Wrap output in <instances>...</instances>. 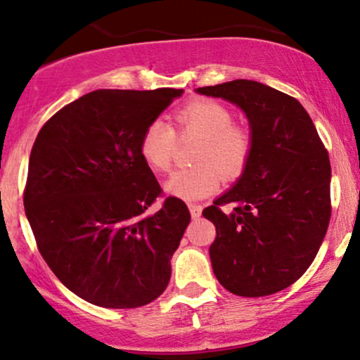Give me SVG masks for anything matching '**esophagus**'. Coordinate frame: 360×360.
Returning <instances> with one entry per match:
<instances>
[{"label":"esophagus","mask_w":360,"mask_h":360,"mask_svg":"<svg viewBox=\"0 0 360 360\" xmlns=\"http://www.w3.org/2000/svg\"><path fill=\"white\" fill-rule=\"evenodd\" d=\"M201 210H203L201 208V205H196V203L189 205V213H191V217L194 218V220L201 217Z\"/></svg>","instance_id":"esophagus-1"}]
</instances>
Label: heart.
Returning <instances> with one entry per match:
<instances>
[{
  "instance_id": "b5f03b06",
  "label": "heart",
  "mask_w": 360,
  "mask_h": 360,
  "mask_svg": "<svg viewBox=\"0 0 360 360\" xmlns=\"http://www.w3.org/2000/svg\"><path fill=\"white\" fill-rule=\"evenodd\" d=\"M179 131L201 135L194 160L200 164L176 171L164 183L167 193L183 200H200L217 191L221 177L235 181L242 176L254 152L250 128L233 123L229 106L214 100H191L176 110ZM176 147V131L164 120H152L140 135L139 152L150 169H171Z\"/></svg>"
}]
</instances>
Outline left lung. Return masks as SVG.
<instances>
[{
    "instance_id": "8db88e82",
    "label": "left lung",
    "mask_w": 360,
    "mask_h": 360,
    "mask_svg": "<svg viewBox=\"0 0 360 360\" xmlns=\"http://www.w3.org/2000/svg\"><path fill=\"white\" fill-rule=\"evenodd\" d=\"M245 111L254 152L230 191L203 210L217 238L213 272L237 296L291 286L311 266L332 214L328 152L296 98L257 81L198 88Z\"/></svg>"
}]
</instances>
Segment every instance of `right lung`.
<instances>
[{"label": "right lung", "mask_w": 360, "mask_h": 360, "mask_svg": "<svg viewBox=\"0 0 360 360\" xmlns=\"http://www.w3.org/2000/svg\"><path fill=\"white\" fill-rule=\"evenodd\" d=\"M183 89H98L45 122L28 160L23 205L57 279L103 308H139L166 291L191 221L139 152L140 135Z\"/></svg>", "instance_id": "right-lung-1"}]
</instances>
